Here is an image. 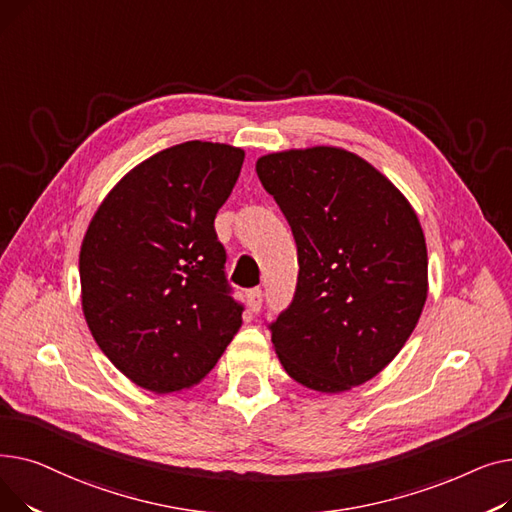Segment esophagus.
Masks as SVG:
<instances>
[{"label":"esophagus","mask_w":512,"mask_h":512,"mask_svg":"<svg viewBox=\"0 0 512 512\" xmlns=\"http://www.w3.org/2000/svg\"><path fill=\"white\" fill-rule=\"evenodd\" d=\"M261 303H263V292L259 288H253L247 292V305L253 313H257L261 309Z\"/></svg>","instance_id":"esophagus-1"}]
</instances>
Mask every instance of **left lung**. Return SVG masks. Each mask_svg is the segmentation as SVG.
Segmentation results:
<instances>
[{
	"instance_id": "obj_1",
	"label": "left lung",
	"mask_w": 512,
	"mask_h": 512,
	"mask_svg": "<svg viewBox=\"0 0 512 512\" xmlns=\"http://www.w3.org/2000/svg\"><path fill=\"white\" fill-rule=\"evenodd\" d=\"M255 170L299 251L297 292L270 326L284 371L324 394L369 382L405 346L427 299L415 209L342 147L267 153Z\"/></svg>"
}]
</instances>
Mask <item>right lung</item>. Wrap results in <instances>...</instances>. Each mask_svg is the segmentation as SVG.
Instances as JSON below:
<instances>
[{
  "instance_id": "1",
  "label": "right lung",
  "mask_w": 512,
  "mask_h": 512,
  "mask_svg": "<svg viewBox=\"0 0 512 512\" xmlns=\"http://www.w3.org/2000/svg\"><path fill=\"white\" fill-rule=\"evenodd\" d=\"M245 151L186 141L134 166L105 195L80 245V303L103 355L130 382L197 386L242 326L213 220Z\"/></svg>"
}]
</instances>
